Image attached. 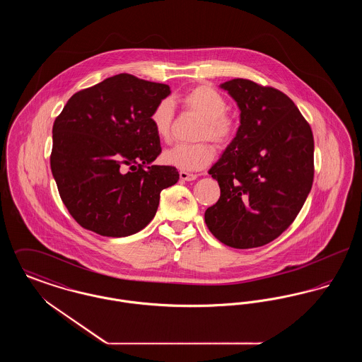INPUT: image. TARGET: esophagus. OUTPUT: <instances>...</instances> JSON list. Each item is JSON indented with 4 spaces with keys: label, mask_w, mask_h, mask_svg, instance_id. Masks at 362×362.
<instances>
[{
    "label": "esophagus",
    "mask_w": 362,
    "mask_h": 362,
    "mask_svg": "<svg viewBox=\"0 0 362 362\" xmlns=\"http://www.w3.org/2000/svg\"><path fill=\"white\" fill-rule=\"evenodd\" d=\"M179 176H180V180H186V182H191V180L197 179L195 173H186V171H180Z\"/></svg>",
    "instance_id": "1"
}]
</instances>
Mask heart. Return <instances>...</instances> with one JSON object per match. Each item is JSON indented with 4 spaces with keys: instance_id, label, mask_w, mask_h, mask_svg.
Here are the masks:
<instances>
[{
    "instance_id": "obj_1",
    "label": "heart",
    "mask_w": 362,
    "mask_h": 362,
    "mask_svg": "<svg viewBox=\"0 0 362 362\" xmlns=\"http://www.w3.org/2000/svg\"><path fill=\"white\" fill-rule=\"evenodd\" d=\"M179 104L202 118L197 138L211 141L217 146H226L232 142L238 132V123L228 114V102L221 92L209 86H194L179 96ZM175 108L170 99L156 104L149 121L157 137L168 139L171 136ZM214 158V151L207 142L176 144L165 149L163 161L167 165L182 171H199L207 167Z\"/></svg>"
}]
</instances>
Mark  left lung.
I'll return each mask as SVG.
<instances>
[{
	"label": "left lung",
	"mask_w": 362,
	"mask_h": 362,
	"mask_svg": "<svg viewBox=\"0 0 362 362\" xmlns=\"http://www.w3.org/2000/svg\"><path fill=\"white\" fill-rule=\"evenodd\" d=\"M240 108L236 137L209 170L221 189L205 223L233 248H255L286 230L313 182V136L292 99L245 78L221 84Z\"/></svg>",
	"instance_id": "1"
}]
</instances>
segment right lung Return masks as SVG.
I'll list each match as a JSON object with an SVG mask.
<instances>
[{
	"mask_svg": "<svg viewBox=\"0 0 362 362\" xmlns=\"http://www.w3.org/2000/svg\"><path fill=\"white\" fill-rule=\"evenodd\" d=\"M171 93L121 73L74 93L52 126V173L71 217L98 235L124 238L155 217L160 192L179 180L149 117Z\"/></svg>",
	"mask_w": 362,
	"mask_h": 362,
	"instance_id": "1",
	"label": "right lung"
}]
</instances>
